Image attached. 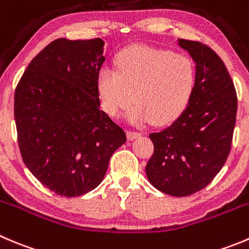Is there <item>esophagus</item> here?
<instances>
[{
  "label": "esophagus",
  "instance_id": "obj_1",
  "mask_svg": "<svg viewBox=\"0 0 249 249\" xmlns=\"http://www.w3.org/2000/svg\"><path fill=\"white\" fill-rule=\"evenodd\" d=\"M140 136L141 132L139 131H134V130H129V131H127V139H129V140H135V139L140 138Z\"/></svg>",
  "mask_w": 249,
  "mask_h": 249
}]
</instances>
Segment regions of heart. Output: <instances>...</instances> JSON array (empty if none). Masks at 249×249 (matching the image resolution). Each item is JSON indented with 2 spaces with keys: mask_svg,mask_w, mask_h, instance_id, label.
Listing matches in <instances>:
<instances>
[{
  "mask_svg": "<svg viewBox=\"0 0 249 249\" xmlns=\"http://www.w3.org/2000/svg\"><path fill=\"white\" fill-rule=\"evenodd\" d=\"M117 70L103 69L97 88L104 111L118 117L134 101L132 124L164 125L185 110L195 89L196 72L189 57L173 51L130 46L115 59Z\"/></svg>",
  "mask_w": 249,
  "mask_h": 249,
  "instance_id": "1",
  "label": "heart"
}]
</instances>
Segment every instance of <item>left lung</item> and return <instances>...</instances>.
I'll use <instances>...</instances> for the list:
<instances>
[{
  "label": "left lung",
  "mask_w": 249,
  "mask_h": 249,
  "mask_svg": "<svg viewBox=\"0 0 249 249\" xmlns=\"http://www.w3.org/2000/svg\"><path fill=\"white\" fill-rule=\"evenodd\" d=\"M178 44L195 62V89L173 124L150 134L155 150L146 176L162 193L188 196L204 189L229 157L237 96L224 61L213 49L185 39H178Z\"/></svg>",
  "instance_id": "8db88e82"
}]
</instances>
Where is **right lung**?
Returning <instances> with one entry per match:
<instances>
[{"instance_id": "1", "label": "right lung", "mask_w": 249, "mask_h": 249, "mask_svg": "<svg viewBox=\"0 0 249 249\" xmlns=\"http://www.w3.org/2000/svg\"><path fill=\"white\" fill-rule=\"evenodd\" d=\"M102 39L51 41L34 57L15 92L23 162L48 189L80 196L98 187L109 160L126 141L101 109L97 77Z\"/></svg>"}]
</instances>
